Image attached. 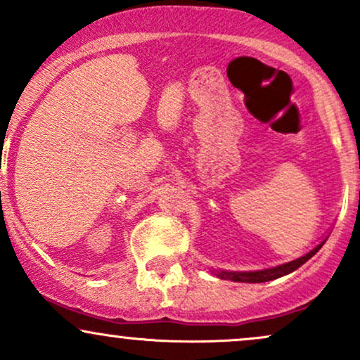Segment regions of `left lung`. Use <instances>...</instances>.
Segmentation results:
<instances>
[{
    "label": "left lung",
    "mask_w": 360,
    "mask_h": 360,
    "mask_svg": "<svg viewBox=\"0 0 360 360\" xmlns=\"http://www.w3.org/2000/svg\"><path fill=\"white\" fill-rule=\"evenodd\" d=\"M326 240H323L320 243V245H316L315 249L309 250L308 254H304L303 257L296 259V260H291V262L288 264H283V266H278V267H272V269H264V271H252V272H226V271H221L218 272V276H220L221 279H230V281H235V283H266V281H272V279H278L281 276H286L289 272L296 271L298 267L303 266L307 260H309L313 257V255L316 254L318 250L321 249V245H323Z\"/></svg>",
    "instance_id": "obj_1"
}]
</instances>
